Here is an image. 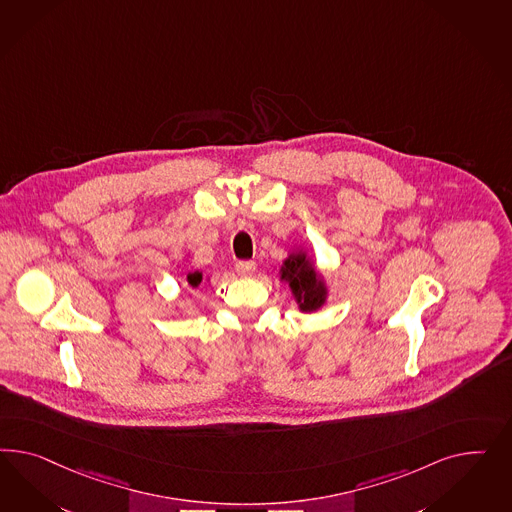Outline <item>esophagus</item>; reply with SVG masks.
<instances>
[{
    "mask_svg": "<svg viewBox=\"0 0 512 512\" xmlns=\"http://www.w3.org/2000/svg\"><path fill=\"white\" fill-rule=\"evenodd\" d=\"M255 268H257V264L253 263V261H238V263L234 264L236 274L244 276V278H249L255 272Z\"/></svg>",
    "mask_w": 512,
    "mask_h": 512,
    "instance_id": "1",
    "label": "esophagus"
}]
</instances>
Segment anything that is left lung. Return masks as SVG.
<instances>
[{
    "label": "left lung",
    "mask_w": 512,
    "mask_h": 512,
    "mask_svg": "<svg viewBox=\"0 0 512 512\" xmlns=\"http://www.w3.org/2000/svg\"><path fill=\"white\" fill-rule=\"evenodd\" d=\"M281 278L291 283V289L300 302V310L313 311L323 306L325 285L317 279L315 270L306 261V255H291L281 268Z\"/></svg>",
    "instance_id": "left-lung-1"
}]
</instances>
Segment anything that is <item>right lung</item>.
<instances>
[{"label":"right lung","mask_w":512,"mask_h":512,"mask_svg":"<svg viewBox=\"0 0 512 512\" xmlns=\"http://www.w3.org/2000/svg\"><path fill=\"white\" fill-rule=\"evenodd\" d=\"M187 281H189V285H191V287H197V285L202 281L201 272H193V274H189V276H187Z\"/></svg>","instance_id":"right-lung-1"}]
</instances>
